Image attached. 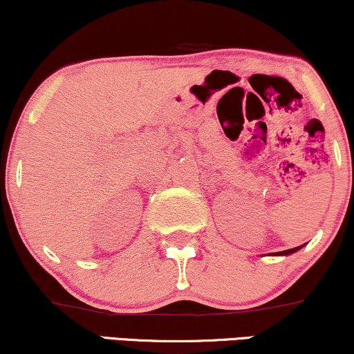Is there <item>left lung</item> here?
I'll return each mask as SVG.
<instances>
[{"label":"left lung","mask_w":354,"mask_h":354,"mask_svg":"<svg viewBox=\"0 0 354 354\" xmlns=\"http://www.w3.org/2000/svg\"><path fill=\"white\" fill-rule=\"evenodd\" d=\"M304 245H301V246H297V248H292V250H285V251H279V253H272L270 256H288V254H292V253H297L298 250H301Z\"/></svg>","instance_id":"1"}]
</instances>
